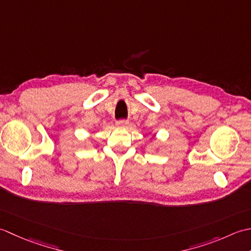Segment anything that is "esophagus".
<instances>
[{
	"mask_svg": "<svg viewBox=\"0 0 251 251\" xmlns=\"http://www.w3.org/2000/svg\"><path fill=\"white\" fill-rule=\"evenodd\" d=\"M116 125L120 126V127H126L127 126H129V121L127 120H119L116 122Z\"/></svg>",
	"mask_w": 251,
	"mask_h": 251,
	"instance_id": "1",
	"label": "esophagus"
}]
</instances>
